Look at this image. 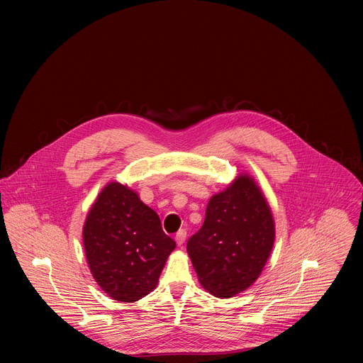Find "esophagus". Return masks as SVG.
Segmentation results:
<instances>
[{
	"instance_id": "esophagus-1",
	"label": "esophagus",
	"mask_w": 363,
	"mask_h": 363,
	"mask_svg": "<svg viewBox=\"0 0 363 363\" xmlns=\"http://www.w3.org/2000/svg\"><path fill=\"white\" fill-rule=\"evenodd\" d=\"M185 240H186V231H185V230H179V231L177 233V235H175L177 244H178V245H182V244L185 242Z\"/></svg>"
}]
</instances>
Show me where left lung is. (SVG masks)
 <instances>
[{"mask_svg": "<svg viewBox=\"0 0 363 363\" xmlns=\"http://www.w3.org/2000/svg\"><path fill=\"white\" fill-rule=\"evenodd\" d=\"M274 244V220L255 181L241 174L211 196L205 220L186 250L201 286L228 298L262 274Z\"/></svg>", "mask_w": 363, "mask_h": 363, "instance_id": "8db88e82", "label": "left lung"}]
</instances>
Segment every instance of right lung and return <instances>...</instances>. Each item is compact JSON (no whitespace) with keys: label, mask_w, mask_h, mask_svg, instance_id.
<instances>
[{"label":"right lung","mask_w":363,"mask_h":363,"mask_svg":"<svg viewBox=\"0 0 363 363\" xmlns=\"http://www.w3.org/2000/svg\"><path fill=\"white\" fill-rule=\"evenodd\" d=\"M83 245L90 272L109 297L132 303L158 284L177 247L160 216L119 182L101 189L86 217Z\"/></svg>","instance_id":"right-lung-1"}]
</instances>
